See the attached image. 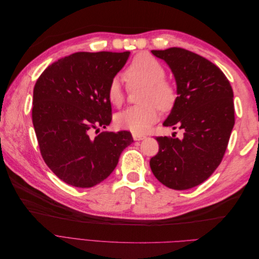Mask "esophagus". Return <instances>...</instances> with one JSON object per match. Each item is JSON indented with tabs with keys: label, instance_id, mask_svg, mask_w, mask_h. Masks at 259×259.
I'll use <instances>...</instances> for the list:
<instances>
[{
	"label": "esophagus",
	"instance_id": "1",
	"mask_svg": "<svg viewBox=\"0 0 259 259\" xmlns=\"http://www.w3.org/2000/svg\"><path fill=\"white\" fill-rule=\"evenodd\" d=\"M145 138H146V136L144 134H137V133H133V139L134 140H142Z\"/></svg>",
	"mask_w": 259,
	"mask_h": 259
}]
</instances>
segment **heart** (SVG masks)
<instances>
[{"label":"heart","mask_w":259,"mask_h":259,"mask_svg":"<svg viewBox=\"0 0 259 259\" xmlns=\"http://www.w3.org/2000/svg\"><path fill=\"white\" fill-rule=\"evenodd\" d=\"M128 88H145L140 95V106L131 107L115 117L117 126L133 133H144L159 119V108L167 111L176 101L174 85L165 80V69L151 55L142 53L132 60L124 73ZM108 99L113 106L120 107L125 99L121 80L114 77L108 86Z\"/></svg>","instance_id":"heart-1"}]
</instances>
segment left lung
Returning a JSON list of instances; mask_svg holds the SVG:
<instances>
[{"instance_id":"left-lung-1","label":"left lung","mask_w":259,"mask_h":259,"mask_svg":"<svg viewBox=\"0 0 259 259\" xmlns=\"http://www.w3.org/2000/svg\"><path fill=\"white\" fill-rule=\"evenodd\" d=\"M174 74L177 97L164 126L184 130L183 138L156 137L159 152L150 160L155 178L170 189L202 184L221 164L234 125L233 92L213 62L179 48L151 51Z\"/></svg>"}]
</instances>
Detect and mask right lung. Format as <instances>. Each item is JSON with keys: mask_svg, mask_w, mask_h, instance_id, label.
Wrapping results in <instances>:
<instances>
[{"mask_svg": "<svg viewBox=\"0 0 259 259\" xmlns=\"http://www.w3.org/2000/svg\"><path fill=\"white\" fill-rule=\"evenodd\" d=\"M130 54L75 53L49 66L34 85L32 122L42 158L68 185L101 183L134 142L127 131L92 136L111 122L108 86Z\"/></svg>", "mask_w": 259, "mask_h": 259, "instance_id": "add662e5", "label": "right lung"}]
</instances>
